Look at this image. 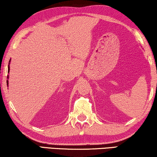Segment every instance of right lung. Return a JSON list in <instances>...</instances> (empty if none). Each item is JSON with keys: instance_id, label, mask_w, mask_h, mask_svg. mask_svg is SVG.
<instances>
[{"instance_id": "1", "label": "right lung", "mask_w": 157, "mask_h": 157, "mask_svg": "<svg viewBox=\"0 0 157 157\" xmlns=\"http://www.w3.org/2000/svg\"><path fill=\"white\" fill-rule=\"evenodd\" d=\"M9 70H10V67H9V65H8V72H9ZM8 84V81L7 80V85Z\"/></svg>"}]
</instances>
